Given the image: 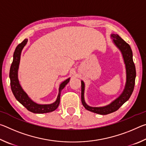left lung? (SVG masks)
Wrapping results in <instances>:
<instances>
[{"mask_svg":"<svg viewBox=\"0 0 146 146\" xmlns=\"http://www.w3.org/2000/svg\"><path fill=\"white\" fill-rule=\"evenodd\" d=\"M115 46L120 49L125 65L126 70V82L123 92L117 98L110 104L104 107H91L86 103L84 100V82L81 81V100L82 105L90 111L100 115H108L117 111L123 104L129 100L134 90L136 69L133 60V52L130 46L123 40L117 34L111 35Z\"/></svg>","mask_w":146,"mask_h":146,"instance_id":"obj_1","label":"left lung"}]
</instances>
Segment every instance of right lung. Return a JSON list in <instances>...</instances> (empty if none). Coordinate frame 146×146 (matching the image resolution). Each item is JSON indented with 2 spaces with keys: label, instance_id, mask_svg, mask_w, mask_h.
I'll list each match as a JSON object with an SVG mask.
<instances>
[{
  "label": "right lung",
  "instance_id": "add662e5",
  "mask_svg": "<svg viewBox=\"0 0 146 146\" xmlns=\"http://www.w3.org/2000/svg\"><path fill=\"white\" fill-rule=\"evenodd\" d=\"M27 42H28V39H24L21 44H19L17 46L15 50L14 51L13 60L12 62L10 71H9V78H10L11 91L16 99L29 111L34 113H46L53 111L58 107L59 104H60L61 91L70 82V78L64 81L59 86L58 95L55 102L51 104H38L33 102L28 97L25 91L23 90L21 86L20 85L18 79V70L21 52L24 47L26 46Z\"/></svg>",
  "mask_w": 146,
  "mask_h": 146
}]
</instances>
